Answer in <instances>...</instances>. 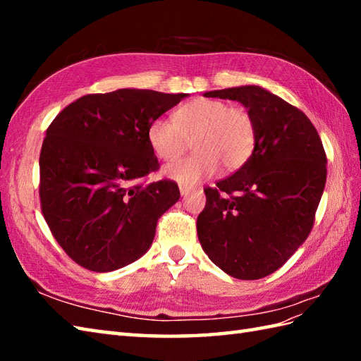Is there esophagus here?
<instances>
[{
    "label": "esophagus",
    "mask_w": 361,
    "mask_h": 361,
    "mask_svg": "<svg viewBox=\"0 0 361 361\" xmlns=\"http://www.w3.org/2000/svg\"><path fill=\"white\" fill-rule=\"evenodd\" d=\"M190 190H192V188H189V186H185V185H180V194L181 195H188Z\"/></svg>",
    "instance_id": "34e87169"
}]
</instances>
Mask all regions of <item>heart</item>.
I'll return each instance as SVG.
<instances>
[{"mask_svg":"<svg viewBox=\"0 0 361 361\" xmlns=\"http://www.w3.org/2000/svg\"><path fill=\"white\" fill-rule=\"evenodd\" d=\"M147 140L153 153L163 161L178 158L192 140L195 153L164 169L169 178L190 186L216 173L220 166L225 172H234L247 163L255 150L256 126L240 106L198 97L181 105L173 119H153Z\"/></svg>","mask_w":361,"mask_h":361,"instance_id":"obj_1","label":"heart"}]
</instances>
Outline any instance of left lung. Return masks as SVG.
<instances>
[{
  "label": "left lung",
  "mask_w": 361,
  "mask_h": 361,
  "mask_svg": "<svg viewBox=\"0 0 361 361\" xmlns=\"http://www.w3.org/2000/svg\"><path fill=\"white\" fill-rule=\"evenodd\" d=\"M204 96L240 102L255 121L256 142L239 171L204 188L198 240L233 278H265L293 256L315 224L327 175L323 142L301 110L260 87Z\"/></svg>",
  "instance_id": "left-lung-1"
}]
</instances>
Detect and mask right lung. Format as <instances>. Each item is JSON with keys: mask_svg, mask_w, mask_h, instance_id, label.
<instances>
[{"mask_svg": "<svg viewBox=\"0 0 361 361\" xmlns=\"http://www.w3.org/2000/svg\"><path fill=\"white\" fill-rule=\"evenodd\" d=\"M188 94L122 88L87 94L60 111L40 152V204L54 239L75 264L118 270L150 248L157 221L178 202L159 169L149 124Z\"/></svg>", "mask_w": 361, "mask_h": 361, "instance_id": "add662e5", "label": "right lung"}]
</instances>
